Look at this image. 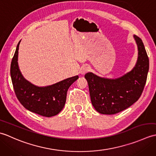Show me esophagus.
Returning a JSON list of instances; mask_svg holds the SVG:
<instances>
[{
	"label": "esophagus",
	"instance_id": "obj_1",
	"mask_svg": "<svg viewBox=\"0 0 156 156\" xmlns=\"http://www.w3.org/2000/svg\"><path fill=\"white\" fill-rule=\"evenodd\" d=\"M88 70V67H87V66H83V67H82L81 69H80V74H85L86 73H87Z\"/></svg>",
	"mask_w": 156,
	"mask_h": 156
}]
</instances>
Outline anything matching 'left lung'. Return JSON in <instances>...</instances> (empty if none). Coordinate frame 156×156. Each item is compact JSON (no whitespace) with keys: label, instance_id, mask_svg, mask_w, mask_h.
<instances>
[{"label":"left lung","instance_id":"obj_1","mask_svg":"<svg viewBox=\"0 0 156 156\" xmlns=\"http://www.w3.org/2000/svg\"><path fill=\"white\" fill-rule=\"evenodd\" d=\"M138 48L136 64L131 71L120 78H101L92 72L84 77L88 82L92 104L101 114L114 115L136 102L143 92L149 71V58L144 43L133 36Z\"/></svg>","mask_w":156,"mask_h":156}]
</instances>
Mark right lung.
<instances>
[{
  "label": "right lung",
  "instance_id": "right-lung-1",
  "mask_svg": "<svg viewBox=\"0 0 156 156\" xmlns=\"http://www.w3.org/2000/svg\"><path fill=\"white\" fill-rule=\"evenodd\" d=\"M20 41L11 64V76L13 88L19 101L26 109L36 114L50 117L58 115L64 108L69 87L78 78L73 76L45 87L35 86L21 74L18 65Z\"/></svg>",
  "mask_w": 156,
  "mask_h": 156
}]
</instances>
